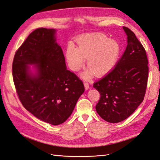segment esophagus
<instances>
[{
	"mask_svg": "<svg viewBox=\"0 0 160 160\" xmlns=\"http://www.w3.org/2000/svg\"><path fill=\"white\" fill-rule=\"evenodd\" d=\"M84 86H85V89H89L90 88L89 84L88 83H87V82H84Z\"/></svg>",
	"mask_w": 160,
	"mask_h": 160,
	"instance_id": "obj_1",
	"label": "esophagus"
}]
</instances>
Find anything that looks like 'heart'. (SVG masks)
<instances>
[{"instance_id":"1","label":"heart","mask_w":160,"mask_h":160,"mask_svg":"<svg viewBox=\"0 0 160 160\" xmlns=\"http://www.w3.org/2000/svg\"><path fill=\"white\" fill-rule=\"evenodd\" d=\"M77 48L72 45L67 47L66 55L71 70L77 71L87 60L89 69L82 74L85 79H90L93 73L102 75L108 72L117 62L120 47L117 41L102 33L88 34L77 39Z\"/></svg>"}]
</instances>
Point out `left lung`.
<instances>
[{
  "mask_svg": "<svg viewBox=\"0 0 160 160\" xmlns=\"http://www.w3.org/2000/svg\"><path fill=\"white\" fill-rule=\"evenodd\" d=\"M128 45L114 69L93 83L100 93L95 106L100 117L109 123L127 119L144 99L148 80L146 50L134 32L123 27Z\"/></svg>",
  "mask_w": 160,
  "mask_h": 160,
  "instance_id": "left-lung-1",
  "label": "left lung"
}]
</instances>
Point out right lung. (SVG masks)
<instances>
[{"instance_id":"1","label":"right lung","mask_w":160,"mask_h":160,"mask_svg":"<svg viewBox=\"0 0 160 160\" xmlns=\"http://www.w3.org/2000/svg\"><path fill=\"white\" fill-rule=\"evenodd\" d=\"M55 29L38 28L18 48L12 62V77L18 99L34 116L51 125L69 118L85 91L83 81L67 70ZM37 64L35 76L27 64Z\"/></svg>"}]
</instances>
